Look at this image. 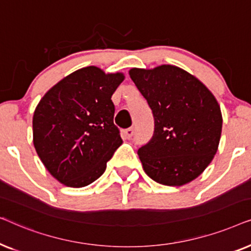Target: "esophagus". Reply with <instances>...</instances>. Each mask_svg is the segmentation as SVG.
<instances>
[{
  "instance_id": "1",
  "label": "esophagus",
  "mask_w": 251,
  "mask_h": 251,
  "mask_svg": "<svg viewBox=\"0 0 251 251\" xmlns=\"http://www.w3.org/2000/svg\"><path fill=\"white\" fill-rule=\"evenodd\" d=\"M133 133H135V130H133V128H128L125 130V136L126 137V138H131V137L133 136Z\"/></svg>"
}]
</instances>
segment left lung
Segmentation results:
<instances>
[{"instance_id":"1","label":"left lung","mask_w":251,"mask_h":251,"mask_svg":"<svg viewBox=\"0 0 251 251\" xmlns=\"http://www.w3.org/2000/svg\"><path fill=\"white\" fill-rule=\"evenodd\" d=\"M129 75L154 118L152 138L138 150L144 170L162 185L190 183L217 152L223 126L217 100L197 77L173 65L132 68Z\"/></svg>"}]
</instances>
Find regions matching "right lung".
Returning <instances> with one entry per match:
<instances>
[{"label":"right lung","mask_w":251,"mask_h":251,"mask_svg":"<svg viewBox=\"0 0 251 251\" xmlns=\"http://www.w3.org/2000/svg\"><path fill=\"white\" fill-rule=\"evenodd\" d=\"M123 78L95 66L81 68L58 82L37 105L34 147L49 173L66 186L94 183L122 144L111 98Z\"/></svg>","instance_id":"right-lung-1"}]
</instances>
